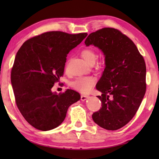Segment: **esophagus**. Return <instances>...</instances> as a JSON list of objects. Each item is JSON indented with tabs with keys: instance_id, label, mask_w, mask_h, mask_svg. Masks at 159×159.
<instances>
[{
	"instance_id": "34e87169",
	"label": "esophagus",
	"mask_w": 159,
	"mask_h": 159,
	"mask_svg": "<svg viewBox=\"0 0 159 159\" xmlns=\"http://www.w3.org/2000/svg\"><path fill=\"white\" fill-rule=\"evenodd\" d=\"M87 98H88V96L85 95H81V96H80V100L82 101H85Z\"/></svg>"
}]
</instances>
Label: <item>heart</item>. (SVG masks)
Returning a JSON list of instances; mask_svg holds the SVG:
<instances>
[{
    "label": "heart",
    "instance_id": "obj_1",
    "mask_svg": "<svg viewBox=\"0 0 159 159\" xmlns=\"http://www.w3.org/2000/svg\"><path fill=\"white\" fill-rule=\"evenodd\" d=\"M81 56L83 59L89 64L94 63L96 59V53L91 48L84 49L81 52ZM96 83V79L93 76H82L76 79L72 83L74 89L79 92L87 93H89Z\"/></svg>",
    "mask_w": 159,
    "mask_h": 159
}]
</instances>
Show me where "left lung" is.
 Instances as JSON below:
<instances>
[{"mask_svg":"<svg viewBox=\"0 0 159 159\" xmlns=\"http://www.w3.org/2000/svg\"><path fill=\"white\" fill-rule=\"evenodd\" d=\"M86 46L101 50L105 67L96 89L102 107L93 113L94 122L104 129H120L132 120L146 90V67L137 46L127 36L113 28H103L86 38Z\"/></svg>","mask_w":159,"mask_h":159,"instance_id":"8db88e82","label":"left lung"}]
</instances>
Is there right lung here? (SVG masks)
<instances>
[{
	"mask_svg": "<svg viewBox=\"0 0 159 159\" xmlns=\"http://www.w3.org/2000/svg\"><path fill=\"white\" fill-rule=\"evenodd\" d=\"M87 35L46 32L28 39L17 52L11 74L16 102L25 119L37 129L59 126L69 107L80 99L72 89L57 94L51 89L63 76L67 55Z\"/></svg>",
	"mask_w": 159,
	"mask_h": 159,
	"instance_id": "obj_1",
	"label": "right lung"
}]
</instances>
